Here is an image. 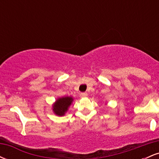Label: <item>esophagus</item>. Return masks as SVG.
Masks as SVG:
<instances>
[{
	"instance_id": "esophagus-1",
	"label": "esophagus",
	"mask_w": 159,
	"mask_h": 159,
	"mask_svg": "<svg viewBox=\"0 0 159 159\" xmlns=\"http://www.w3.org/2000/svg\"><path fill=\"white\" fill-rule=\"evenodd\" d=\"M81 96H82V97H87V93H81Z\"/></svg>"
}]
</instances>
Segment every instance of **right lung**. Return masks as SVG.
Here are the masks:
<instances>
[{
	"label": "right lung",
	"mask_w": 159,
	"mask_h": 159,
	"mask_svg": "<svg viewBox=\"0 0 159 159\" xmlns=\"http://www.w3.org/2000/svg\"><path fill=\"white\" fill-rule=\"evenodd\" d=\"M74 98L72 96H64V97H59L56 99L55 102L52 105V111L54 114L57 116H64L69 107L72 105Z\"/></svg>",
	"instance_id": "right-lung-1"
}]
</instances>
